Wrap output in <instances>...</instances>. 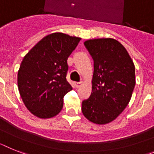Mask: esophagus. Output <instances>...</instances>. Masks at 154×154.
Instances as JSON below:
<instances>
[{"label":"esophagus","mask_w":154,"mask_h":154,"mask_svg":"<svg viewBox=\"0 0 154 154\" xmlns=\"http://www.w3.org/2000/svg\"><path fill=\"white\" fill-rule=\"evenodd\" d=\"M74 85L75 86H76V88H80L81 87V85H82V82H75Z\"/></svg>","instance_id":"esophagus-1"}]
</instances>
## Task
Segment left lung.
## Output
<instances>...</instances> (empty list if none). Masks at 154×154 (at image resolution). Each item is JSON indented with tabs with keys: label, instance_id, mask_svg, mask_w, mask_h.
<instances>
[{
	"label": "left lung",
	"instance_id": "1",
	"mask_svg": "<svg viewBox=\"0 0 154 154\" xmlns=\"http://www.w3.org/2000/svg\"><path fill=\"white\" fill-rule=\"evenodd\" d=\"M94 60L92 91L82 102L84 116L95 125L114 121L131 100L135 85V65L126 48L113 38L85 41Z\"/></svg>",
	"mask_w": 154,
	"mask_h": 154
}]
</instances>
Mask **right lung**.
Wrapping results in <instances>:
<instances>
[{"instance_id": "right-lung-1", "label": "right lung", "mask_w": 154, "mask_h": 154, "mask_svg": "<svg viewBox=\"0 0 154 154\" xmlns=\"http://www.w3.org/2000/svg\"><path fill=\"white\" fill-rule=\"evenodd\" d=\"M81 38L63 33L48 34L24 56L18 71V88L28 110L38 118H51L63 106L73 88L66 80L67 59Z\"/></svg>"}]
</instances>
